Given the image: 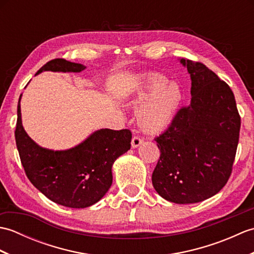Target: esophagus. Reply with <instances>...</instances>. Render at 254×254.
<instances>
[{"mask_svg":"<svg viewBox=\"0 0 254 254\" xmlns=\"http://www.w3.org/2000/svg\"><path fill=\"white\" fill-rule=\"evenodd\" d=\"M142 143H143V138H141L139 136H133V137H132L131 144H132V147H133V148L138 147L139 145H141Z\"/></svg>","mask_w":254,"mask_h":254,"instance_id":"34e87169","label":"esophagus"}]
</instances>
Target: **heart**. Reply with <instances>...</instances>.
<instances>
[{"instance_id": "1", "label": "heart", "mask_w": 254, "mask_h": 254, "mask_svg": "<svg viewBox=\"0 0 254 254\" xmlns=\"http://www.w3.org/2000/svg\"><path fill=\"white\" fill-rule=\"evenodd\" d=\"M183 90L177 82L158 73L143 75L134 86L127 104L139 108L137 121L145 132L159 133L175 120L182 105Z\"/></svg>"}]
</instances>
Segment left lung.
<instances>
[{
    "label": "left lung",
    "mask_w": 254,
    "mask_h": 254,
    "mask_svg": "<svg viewBox=\"0 0 254 254\" xmlns=\"http://www.w3.org/2000/svg\"><path fill=\"white\" fill-rule=\"evenodd\" d=\"M191 77V102L155 138L160 157L152 176L161 197L202 202L227 183L239 142L240 116L233 90L203 63L181 59Z\"/></svg>",
    "instance_id": "left-lung-1"
}]
</instances>
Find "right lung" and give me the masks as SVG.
Returning a JSON list of instances; mask_svg holds the SVG:
<instances>
[{"label":"right lung","mask_w":254,"mask_h":254,"mask_svg":"<svg viewBox=\"0 0 254 254\" xmlns=\"http://www.w3.org/2000/svg\"><path fill=\"white\" fill-rule=\"evenodd\" d=\"M79 63L55 59L45 64V71L79 73ZM20 98L17 106L15 139L26 176L52 202L72 208L88 207L104 197L112 185V165L131 148L130 130L100 128L65 150L44 148L28 136L21 123Z\"/></svg>","instance_id":"1"}]
</instances>
